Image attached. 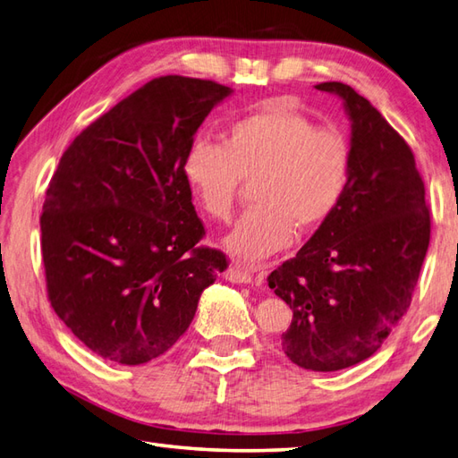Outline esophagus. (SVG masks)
Here are the masks:
<instances>
[{
  "mask_svg": "<svg viewBox=\"0 0 458 458\" xmlns=\"http://www.w3.org/2000/svg\"><path fill=\"white\" fill-rule=\"evenodd\" d=\"M224 277H226V281H230V284H251V279H254V276H251L248 269H244L238 264L228 267Z\"/></svg>",
  "mask_w": 458,
  "mask_h": 458,
  "instance_id": "esophagus-1",
  "label": "esophagus"
}]
</instances>
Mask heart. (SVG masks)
Listing matches in <instances>:
<instances>
[{"mask_svg": "<svg viewBox=\"0 0 458 458\" xmlns=\"http://www.w3.org/2000/svg\"><path fill=\"white\" fill-rule=\"evenodd\" d=\"M352 177V149L343 133L317 128L305 114L279 102L232 122L222 145L194 141L182 179L199 207L226 220L242 181L254 182L258 202L224 240L244 264H258L293 242L297 228L315 230L335 216Z\"/></svg>", "mask_w": 458, "mask_h": 458, "instance_id": "obj_1", "label": "heart"}]
</instances>
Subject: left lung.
I'll return each mask as SVG.
<instances>
[{"label": "left lung", "instance_id": "8db88e82", "mask_svg": "<svg viewBox=\"0 0 458 458\" xmlns=\"http://www.w3.org/2000/svg\"><path fill=\"white\" fill-rule=\"evenodd\" d=\"M315 89L343 100L352 177L335 216L267 281L293 310L281 335L287 358L313 372H336L376 354L407 313L431 218L402 135L348 84Z\"/></svg>", "mask_w": 458, "mask_h": 458}]
</instances>
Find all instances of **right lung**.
Returning a JSON list of instances; mask_svg holds the SVG:
<instances>
[{
	"label": "right lung",
	"instance_id": "obj_1",
	"mask_svg": "<svg viewBox=\"0 0 458 458\" xmlns=\"http://www.w3.org/2000/svg\"><path fill=\"white\" fill-rule=\"evenodd\" d=\"M230 94L212 81L161 76L63 153L41 214L48 301L104 360L138 366L167 352L226 269L222 251L197 248L204 226L182 159Z\"/></svg>",
	"mask_w": 458,
	"mask_h": 458
}]
</instances>
